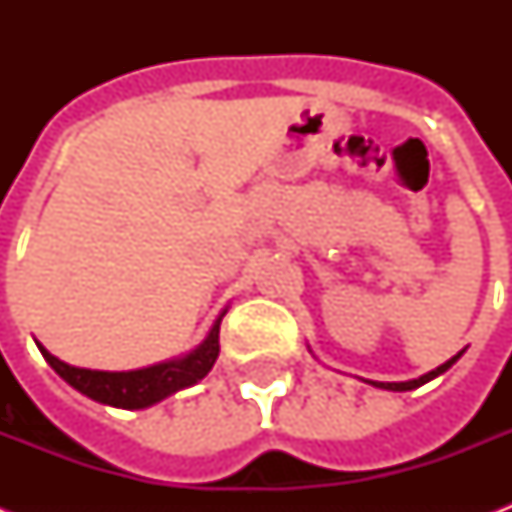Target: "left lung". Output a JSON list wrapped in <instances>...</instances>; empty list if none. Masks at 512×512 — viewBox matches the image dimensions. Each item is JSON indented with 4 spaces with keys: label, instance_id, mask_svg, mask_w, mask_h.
<instances>
[{
    "label": "left lung",
    "instance_id": "8db88e82",
    "mask_svg": "<svg viewBox=\"0 0 512 512\" xmlns=\"http://www.w3.org/2000/svg\"><path fill=\"white\" fill-rule=\"evenodd\" d=\"M460 356H462V350L454 358H449L446 364L436 366L433 372L422 374V377H417V380H409V382H372V380H366V382H372L374 388H385V390H414V388H420V385H425V382L433 380V377H438V374H444L446 369H449V366H452L454 361H457V358H460Z\"/></svg>",
    "mask_w": 512,
    "mask_h": 512
}]
</instances>
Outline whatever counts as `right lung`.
<instances>
[{"mask_svg": "<svg viewBox=\"0 0 512 512\" xmlns=\"http://www.w3.org/2000/svg\"><path fill=\"white\" fill-rule=\"evenodd\" d=\"M225 311L220 313L209 329L207 340L201 342L199 348L191 350L188 356L175 358V361H164V364L146 366V369H135V372H98V369H79L66 361H60L50 350L39 345L44 361L63 377V380L84 393L92 401L116 409H146L154 406L156 401L172 396L177 390L191 388L193 382H199L204 374L215 366L217 353H220V321Z\"/></svg>", "mask_w": 512, "mask_h": 512, "instance_id": "obj_1", "label": "right lung"}]
</instances>
